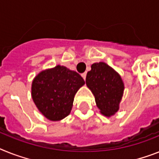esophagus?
Listing matches in <instances>:
<instances>
[{
    "mask_svg": "<svg viewBox=\"0 0 159 159\" xmlns=\"http://www.w3.org/2000/svg\"><path fill=\"white\" fill-rule=\"evenodd\" d=\"M82 77H83V79H84V80H86V73H82Z\"/></svg>",
    "mask_w": 159,
    "mask_h": 159,
    "instance_id": "obj_1",
    "label": "esophagus"
}]
</instances>
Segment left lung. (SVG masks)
<instances>
[{
  "label": "left lung",
  "instance_id": "8db88e82",
  "mask_svg": "<svg viewBox=\"0 0 159 159\" xmlns=\"http://www.w3.org/2000/svg\"><path fill=\"white\" fill-rule=\"evenodd\" d=\"M86 83L102 115L110 116L116 112L125 87L120 76L112 68L103 62L93 64L86 75Z\"/></svg>",
  "mask_w": 159,
  "mask_h": 159
}]
</instances>
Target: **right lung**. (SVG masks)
Instances as JSON below:
<instances>
[{
	"mask_svg": "<svg viewBox=\"0 0 159 159\" xmlns=\"http://www.w3.org/2000/svg\"><path fill=\"white\" fill-rule=\"evenodd\" d=\"M84 84L79 73L57 65L35 77L32 82V98L46 118L61 120L70 113L75 94Z\"/></svg>",
	"mask_w": 159,
	"mask_h": 159,
	"instance_id": "obj_1",
	"label": "right lung"
}]
</instances>
